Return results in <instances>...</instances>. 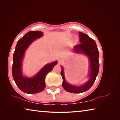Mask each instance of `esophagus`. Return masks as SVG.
<instances>
[{
    "label": "esophagus",
    "instance_id": "1",
    "mask_svg": "<svg viewBox=\"0 0 120 120\" xmlns=\"http://www.w3.org/2000/svg\"><path fill=\"white\" fill-rule=\"evenodd\" d=\"M62 62V59H60L59 60V64H61Z\"/></svg>",
    "mask_w": 120,
    "mask_h": 120
}]
</instances>
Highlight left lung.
I'll return each mask as SVG.
<instances>
[{
    "label": "left lung",
    "instance_id": "left-lung-1",
    "mask_svg": "<svg viewBox=\"0 0 120 120\" xmlns=\"http://www.w3.org/2000/svg\"><path fill=\"white\" fill-rule=\"evenodd\" d=\"M80 43L75 46L74 50L76 52H83L88 56L90 61V79L88 82L82 86H76L68 84L66 82L64 74V69L61 67L62 70L61 75L62 78V86L65 90L71 93H82L88 90L94 84L96 77L98 74L99 51L95 41L91 38L87 34L79 33Z\"/></svg>",
    "mask_w": 120,
    "mask_h": 120
}]
</instances>
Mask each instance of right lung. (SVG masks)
<instances>
[{
    "mask_svg": "<svg viewBox=\"0 0 120 120\" xmlns=\"http://www.w3.org/2000/svg\"><path fill=\"white\" fill-rule=\"evenodd\" d=\"M43 35L41 31H30L25 34L16 44L13 54L12 75L16 85L20 90L27 94H32L40 93L45 87V78L49 72L51 71L57 62L46 64L32 78H26L22 75L21 65L24 52L28 46L36 38Z\"/></svg>",
    "mask_w": 120,
    "mask_h": 120,
    "instance_id": "right-lung-1",
    "label": "right lung"
}]
</instances>
